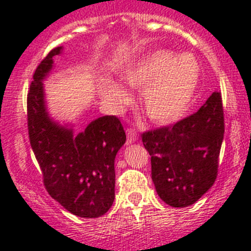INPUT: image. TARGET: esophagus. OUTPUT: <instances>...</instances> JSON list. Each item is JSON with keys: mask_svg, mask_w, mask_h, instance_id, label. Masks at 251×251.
I'll return each mask as SVG.
<instances>
[{"mask_svg": "<svg viewBox=\"0 0 251 251\" xmlns=\"http://www.w3.org/2000/svg\"><path fill=\"white\" fill-rule=\"evenodd\" d=\"M137 139H138V136H137L136 130H133L132 128H128L127 129V145L134 143Z\"/></svg>", "mask_w": 251, "mask_h": 251, "instance_id": "1", "label": "esophagus"}]
</instances>
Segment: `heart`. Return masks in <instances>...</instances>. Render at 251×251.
<instances>
[{
    "label": "heart",
    "instance_id": "1",
    "mask_svg": "<svg viewBox=\"0 0 251 251\" xmlns=\"http://www.w3.org/2000/svg\"><path fill=\"white\" fill-rule=\"evenodd\" d=\"M128 86L142 90V108L157 124H172L187 114L200 81V66L191 54L154 50L130 64L123 74ZM101 97L114 108L130 101L123 84L106 80Z\"/></svg>",
    "mask_w": 251,
    "mask_h": 251
}]
</instances>
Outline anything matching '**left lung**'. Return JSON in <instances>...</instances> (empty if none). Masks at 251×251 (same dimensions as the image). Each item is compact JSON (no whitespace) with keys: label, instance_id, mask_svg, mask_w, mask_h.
Here are the masks:
<instances>
[{"label":"left lung","instance_id":"left-lung-1","mask_svg":"<svg viewBox=\"0 0 251 251\" xmlns=\"http://www.w3.org/2000/svg\"><path fill=\"white\" fill-rule=\"evenodd\" d=\"M223 139L220 93H212L195 114L174 127L143 133L152 181L162 200L172 207H187L206 194L216 179Z\"/></svg>","mask_w":251,"mask_h":251}]
</instances>
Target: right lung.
Here are the masks:
<instances>
[{"label": "right lung", "mask_w": 251, "mask_h": 251, "mask_svg": "<svg viewBox=\"0 0 251 251\" xmlns=\"http://www.w3.org/2000/svg\"><path fill=\"white\" fill-rule=\"evenodd\" d=\"M54 49L37 66L27 95L28 137L49 195L79 217L105 214L114 201V159L126 143V133L115 115L94 119L83 132L60 123L49 113L44 80L54 69Z\"/></svg>", "instance_id": "add662e5"}]
</instances>
